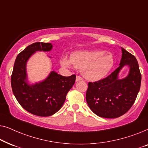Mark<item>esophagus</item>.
<instances>
[{
    "instance_id": "1",
    "label": "esophagus",
    "mask_w": 148,
    "mask_h": 148,
    "mask_svg": "<svg viewBox=\"0 0 148 148\" xmlns=\"http://www.w3.org/2000/svg\"><path fill=\"white\" fill-rule=\"evenodd\" d=\"M83 78L81 77L80 76H77L76 77V82H79V81H82Z\"/></svg>"
}]
</instances>
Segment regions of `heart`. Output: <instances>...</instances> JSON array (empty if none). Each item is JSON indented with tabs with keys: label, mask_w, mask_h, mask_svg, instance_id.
Returning a JSON list of instances; mask_svg holds the SVG:
<instances>
[{
	"label": "heart",
	"mask_w": 148,
	"mask_h": 148,
	"mask_svg": "<svg viewBox=\"0 0 148 148\" xmlns=\"http://www.w3.org/2000/svg\"><path fill=\"white\" fill-rule=\"evenodd\" d=\"M60 64L64 67L73 65L82 70V75L87 79L98 81L110 72L115 60L112 53L104 50H82L73 52L70 58L62 56Z\"/></svg>",
	"instance_id": "obj_1"
}]
</instances>
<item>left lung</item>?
Segmentation results:
<instances>
[{
  "mask_svg": "<svg viewBox=\"0 0 148 148\" xmlns=\"http://www.w3.org/2000/svg\"><path fill=\"white\" fill-rule=\"evenodd\" d=\"M121 48L120 66L106 78L88 83L87 103L100 117L114 119L125 114L134 104L140 89L141 75L136 58ZM125 65L130 66L128 75L119 79V72Z\"/></svg>",
  "mask_w": 148,
  "mask_h": 148,
  "instance_id": "1",
  "label": "left lung"
}]
</instances>
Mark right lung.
Masks as SVG:
<instances>
[{"mask_svg": "<svg viewBox=\"0 0 148 148\" xmlns=\"http://www.w3.org/2000/svg\"><path fill=\"white\" fill-rule=\"evenodd\" d=\"M52 48V44L44 42L28 46L17 55L11 75L12 90L18 102L27 112L39 116H51L59 110L75 82V75L64 77L52 71L42 82L28 84V59L36 51L48 52Z\"/></svg>", "mask_w": 148, "mask_h": 148, "instance_id": "add662e5", "label": "right lung"}]
</instances>
